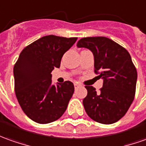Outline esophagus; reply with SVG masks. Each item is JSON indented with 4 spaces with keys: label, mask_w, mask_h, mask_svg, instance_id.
Listing matches in <instances>:
<instances>
[{
    "label": "esophagus",
    "mask_w": 146,
    "mask_h": 146,
    "mask_svg": "<svg viewBox=\"0 0 146 146\" xmlns=\"http://www.w3.org/2000/svg\"><path fill=\"white\" fill-rule=\"evenodd\" d=\"M74 86H75V88L76 89V88H78V87L80 86V84H79V83H74Z\"/></svg>",
    "instance_id": "1"
}]
</instances>
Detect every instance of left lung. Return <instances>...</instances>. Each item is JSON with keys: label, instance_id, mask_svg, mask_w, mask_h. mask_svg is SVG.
<instances>
[{"label": "left lung", "instance_id": "left-lung-1", "mask_svg": "<svg viewBox=\"0 0 146 146\" xmlns=\"http://www.w3.org/2000/svg\"><path fill=\"white\" fill-rule=\"evenodd\" d=\"M78 48H88L94 59V72L103 79L100 91L86 86L83 98L86 113L94 121L112 124L125 115L132 104L137 73L127 50L104 36L85 37L77 43Z\"/></svg>", "mask_w": 146, "mask_h": 146}]
</instances>
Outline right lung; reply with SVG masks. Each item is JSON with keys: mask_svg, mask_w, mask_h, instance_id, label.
Wrapping results in <instances>:
<instances>
[{"mask_svg": "<svg viewBox=\"0 0 146 146\" xmlns=\"http://www.w3.org/2000/svg\"><path fill=\"white\" fill-rule=\"evenodd\" d=\"M77 37H41L23 49L13 68L15 93L21 109L33 121L47 124L59 119L74 94L71 81L52 84L55 67Z\"/></svg>", "mask_w": 146, "mask_h": 146, "instance_id": "right-lung-1", "label": "right lung"}]
</instances>
